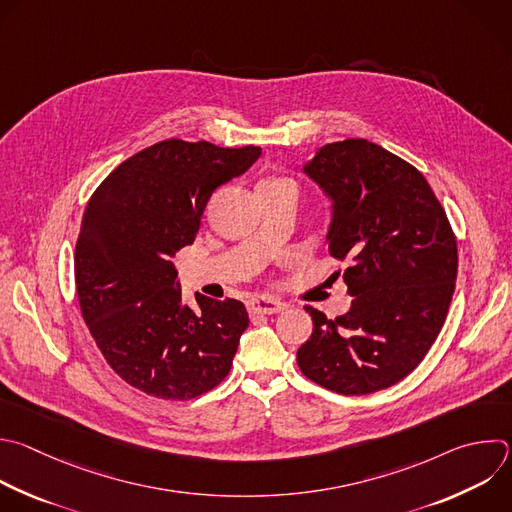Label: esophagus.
Masks as SVG:
<instances>
[{
	"mask_svg": "<svg viewBox=\"0 0 512 512\" xmlns=\"http://www.w3.org/2000/svg\"><path fill=\"white\" fill-rule=\"evenodd\" d=\"M285 309V303L271 299V297H255L249 301V313L251 315H271Z\"/></svg>",
	"mask_w": 512,
	"mask_h": 512,
	"instance_id": "obj_1",
	"label": "esophagus"
}]
</instances>
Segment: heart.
Segmentation results:
<instances>
[{
    "mask_svg": "<svg viewBox=\"0 0 512 512\" xmlns=\"http://www.w3.org/2000/svg\"><path fill=\"white\" fill-rule=\"evenodd\" d=\"M271 181H275V183H289V185H293L291 181H287V179H271Z\"/></svg>",
    "mask_w": 512,
    "mask_h": 512,
    "instance_id": "1",
    "label": "heart"
}]
</instances>
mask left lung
<instances>
[{
  "label": "left lung",
  "instance_id": "8db88e82",
  "mask_svg": "<svg viewBox=\"0 0 512 512\" xmlns=\"http://www.w3.org/2000/svg\"><path fill=\"white\" fill-rule=\"evenodd\" d=\"M331 199L329 255L348 263V313L305 307L297 350L311 382L344 396L404 380L444 325L458 273L456 237L420 170L364 138L331 142L303 166ZM339 275V271H337Z\"/></svg>",
  "mask_w": 512,
  "mask_h": 512
}]
</instances>
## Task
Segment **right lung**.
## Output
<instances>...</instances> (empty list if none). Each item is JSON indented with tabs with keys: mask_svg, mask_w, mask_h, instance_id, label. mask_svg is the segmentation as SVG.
Returning a JSON list of instances; mask_svg holds the SVG:
<instances>
[{
	"mask_svg": "<svg viewBox=\"0 0 512 512\" xmlns=\"http://www.w3.org/2000/svg\"><path fill=\"white\" fill-rule=\"evenodd\" d=\"M259 146L168 138L122 164L90 197L76 241L82 317L108 366L160 400L219 386L249 325L237 299L183 303L173 257L195 241L217 187L243 175Z\"/></svg>",
	"mask_w": 512,
	"mask_h": 512,
	"instance_id": "obj_1",
	"label": "right lung"
}]
</instances>
